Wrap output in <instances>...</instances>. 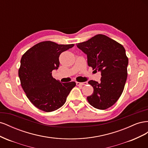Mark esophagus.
<instances>
[{
	"label": "esophagus",
	"instance_id": "obj_1",
	"mask_svg": "<svg viewBox=\"0 0 148 148\" xmlns=\"http://www.w3.org/2000/svg\"><path fill=\"white\" fill-rule=\"evenodd\" d=\"M88 84V82H77V86H83V85H86Z\"/></svg>",
	"mask_w": 148,
	"mask_h": 148
}]
</instances>
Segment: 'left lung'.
I'll use <instances>...</instances> for the list:
<instances>
[{
    "label": "left lung",
    "instance_id": "obj_1",
    "mask_svg": "<svg viewBox=\"0 0 148 148\" xmlns=\"http://www.w3.org/2000/svg\"><path fill=\"white\" fill-rule=\"evenodd\" d=\"M77 46L87 55L88 65L101 71V82L90 80L92 95L87 97L95 108L105 110L122 95L127 78L128 59L123 46L104 34H96Z\"/></svg>",
    "mask_w": 148,
    "mask_h": 148
}]
</instances>
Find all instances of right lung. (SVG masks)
Listing matches in <instances>:
<instances>
[{
	"label": "right lung",
	"instance_id": "add662e5",
	"mask_svg": "<svg viewBox=\"0 0 148 148\" xmlns=\"http://www.w3.org/2000/svg\"><path fill=\"white\" fill-rule=\"evenodd\" d=\"M46 41L29 49L22 56L18 76L21 87L30 102L46 112L63 106L76 83H60L53 78L52 70L58 69L60 53L73 47Z\"/></svg>",
	"mask_w": 148,
	"mask_h": 148
}]
</instances>
